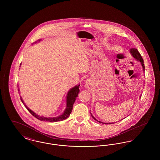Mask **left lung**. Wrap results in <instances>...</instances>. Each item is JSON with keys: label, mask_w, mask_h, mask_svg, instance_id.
Masks as SVG:
<instances>
[{"label": "left lung", "mask_w": 160, "mask_h": 160, "mask_svg": "<svg viewBox=\"0 0 160 160\" xmlns=\"http://www.w3.org/2000/svg\"><path fill=\"white\" fill-rule=\"evenodd\" d=\"M130 53L131 54V55L135 58V59L137 61H138V62H140V63H141V64H142V67H143V71H145V65H144V62H143V58H142V56L140 55V53L138 52V51L137 50L136 48H131L130 49ZM92 117L95 120V121H98V122H99V123H104V124H110L111 123H103V122H100V121H98V120H97L93 116H92V114H91Z\"/></svg>", "instance_id": "1"}]
</instances>
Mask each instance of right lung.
Returning a JSON list of instances; mask_svg holds the SVG:
<instances>
[{"instance_id":"1","label":"right lung","mask_w":160,"mask_h":160,"mask_svg":"<svg viewBox=\"0 0 160 160\" xmlns=\"http://www.w3.org/2000/svg\"><path fill=\"white\" fill-rule=\"evenodd\" d=\"M40 41V39L39 40ZM22 63H20L21 65ZM79 86L80 84L77 85L76 86H74V88H71L69 91L67 95V107L65 110L64 111L63 113L61 114V116H58V117H55V118H46L44 116H39L38 114H36L35 113H34L32 110H31V109H29L28 107L26 106V105L24 104L23 99L22 98V97H20V99L22 102H23V104L24 105V106L26 107V108L28 109V110L32 114L34 117H35L36 118H37L40 121H46V122H58V121H61L63 120L66 119L71 114L72 110V106L75 102V101L76 99V98L78 97V93L80 92L79 90Z\"/></svg>"}]
</instances>
